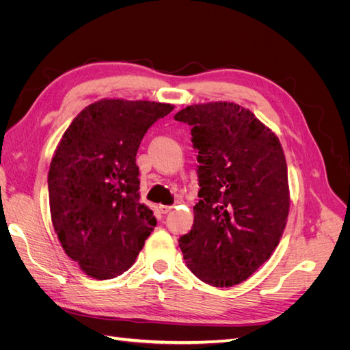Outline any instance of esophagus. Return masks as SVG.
I'll return each mask as SVG.
<instances>
[{"label":"esophagus","instance_id":"esophagus-1","mask_svg":"<svg viewBox=\"0 0 350 350\" xmlns=\"http://www.w3.org/2000/svg\"><path fill=\"white\" fill-rule=\"evenodd\" d=\"M159 210H161L163 215H166V213H169V211L172 210V206H163V204H161V206H159Z\"/></svg>","mask_w":350,"mask_h":350}]
</instances>
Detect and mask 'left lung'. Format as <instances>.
I'll return each mask as SVG.
<instances>
[{
    "instance_id": "left-lung-1",
    "label": "left lung",
    "mask_w": 350,
    "mask_h": 350,
    "mask_svg": "<svg viewBox=\"0 0 350 350\" xmlns=\"http://www.w3.org/2000/svg\"><path fill=\"white\" fill-rule=\"evenodd\" d=\"M174 118L193 126L198 150L194 224L179 238L187 267L229 288L267 261L289 213L280 142L256 115L230 102L191 105Z\"/></svg>"
}]
</instances>
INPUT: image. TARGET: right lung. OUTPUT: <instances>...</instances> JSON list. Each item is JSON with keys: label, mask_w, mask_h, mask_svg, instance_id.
Instances as JSON below:
<instances>
[{"label": "right lung", "mask_w": 350, "mask_h": 350, "mask_svg": "<svg viewBox=\"0 0 350 350\" xmlns=\"http://www.w3.org/2000/svg\"><path fill=\"white\" fill-rule=\"evenodd\" d=\"M174 109L103 99L72 120L48 174L52 225L67 256L94 279L129 270L157 220L140 201L135 154L147 130Z\"/></svg>", "instance_id": "right-lung-1"}]
</instances>
